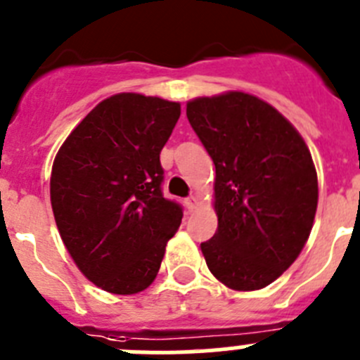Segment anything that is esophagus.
Returning a JSON list of instances; mask_svg holds the SVG:
<instances>
[{"label":"esophagus","mask_w":360,"mask_h":360,"mask_svg":"<svg viewBox=\"0 0 360 360\" xmlns=\"http://www.w3.org/2000/svg\"><path fill=\"white\" fill-rule=\"evenodd\" d=\"M184 204H186V207H188V210H190V211H193V210H195L197 206H199V199H197L195 195H190V197H188L186 200H184Z\"/></svg>","instance_id":"34e87169"}]
</instances>
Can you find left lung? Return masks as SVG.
Segmentation results:
<instances>
[{
    "label": "left lung",
    "instance_id": "obj_1",
    "mask_svg": "<svg viewBox=\"0 0 360 360\" xmlns=\"http://www.w3.org/2000/svg\"><path fill=\"white\" fill-rule=\"evenodd\" d=\"M214 163L218 229L200 243L211 274L234 291L263 290L300 256L318 207V176L297 127L252 94L186 103Z\"/></svg>",
    "mask_w": 360,
    "mask_h": 360
}]
</instances>
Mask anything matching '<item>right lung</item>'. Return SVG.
<instances>
[{
	"label": "right lung",
	"instance_id": "right-lung-1",
	"mask_svg": "<svg viewBox=\"0 0 360 360\" xmlns=\"http://www.w3.org/2000/svg\"><path fill=\"white\" fill-rule=\"evenodd\" d=\"M181 104L122 92L101 101L56 153L49 181L60 238L76 266L113 295L147 290L183 218L161 193L160 153Z\"/></svg>",
	"mask_w": 360,
	"mask_h": 360
}]
</instances>
